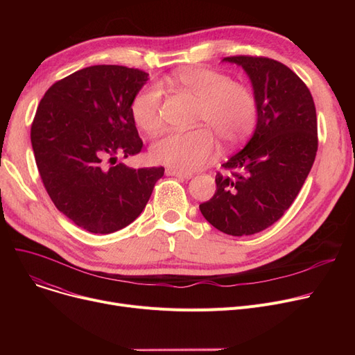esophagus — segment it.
Here are the masks:
<instances>
[{
  "label": "esophagus",
  "mask_w": 355,
  "mask_h": 355,
  "mask_svg": "<svg viewBox=\"0 0 355 355\" xmlns=\"http://www.w3.org/2000/svg\"><path fill=\"white\" fill-rule=\"evenodd\" d=\"M165 173H166V175L177 177V178H181V180H190V178H193V174H191V173H184V171L173 170V168H166Z\"/></svg>",
  "instance_id": "obj_1"
}]
</instances>
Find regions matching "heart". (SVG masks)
<instances>
[{"label": "heart", "mask_w": 355, "mask_h": 355, "mask_svg": "<svg viewBox=\"0 0 355 355\" xmlns=\"http://www.w3.org/2000/svg\"><path fill=\"white\" fill-rule=\"evenodd\" d=\"M175 86L198 101L196 125L189 132L164 134L151 146V158L178 171H194L217 154L214 132L226 144L246 139L257 122L259 105L250 86L230 80L226 73L209 67H187L173 74ZM130 114L145 132L161 125V92L141 89L130 103Z\"/></svg>", "instance_id": "obj_1"}]
</instances>
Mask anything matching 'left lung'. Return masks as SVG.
Masks as SVG:
<instances>
[{
	"label": "left lung",
	"mask_w": 355,
	"mask_h": 355,
	"mask_svg": "<svg viewBox=\"0 0 355 355\" xmlns=\"http://www.w3.org/2000/svg\"><path fill=\"white\" fill-rule=\"evenodd\" d=\"M253 85L259 114L246 146L217 173L214 196L200 204L211 226L250 236L272 226L300 194L318 151V123L306 85L284 63L262 55H230Z\"/></svg>",
	"instance_id": "obj_1"
}]
</instances>
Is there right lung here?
I'll return each mask as SVG.
<instances>
[{
    "label": "right lung",
    "mask_w": 355,
    "mask_h": 355,
    "mask_svg": "<svg viewBox=\"0 0 355 355\" xmlns=\"http://www.w3.org/2000/svg\"><path fill=\"white\" fill-rule=\"evenodd\" d=\"M146 80L139 69L90 66L53 83L37 107L30 135L44 189L59 211L90 233L130 225L164 175V166L116 162L142 149L130 103Z\"/></svg>",
    "instance_id": "obj_1"
}]
</instances>
